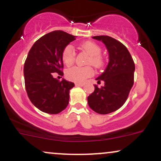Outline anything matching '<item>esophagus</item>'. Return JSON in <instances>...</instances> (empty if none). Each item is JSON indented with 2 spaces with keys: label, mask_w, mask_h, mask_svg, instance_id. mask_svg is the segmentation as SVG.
<instances>
[{
  "label": "esophagus",
  "mask_w": 161,
  "mask_h": 161,
  "mask_svg": "<svg viewBox=\"0 0 161 161\" xmlns=\"http://www.w3.org/2000/svg\"><path fill=\"white\" fill-rule=\"evenodd\" d=\"M75 86H80V87H82L83 86H84V83L75 82Z\"/></svg>",
  "instance_id": "1"
}]
</instances>
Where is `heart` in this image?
Returning <instances> with one entry per match:
<instances>
[{"instance_id": "1", "label": "heart", "mask_w": 161, "mask_h": 161, "mask_svg": "<svg viewBox=\"0 0 161 161\" xmlns=\"http://www.w3.org/2000/svg\"><path fill=\"white\" fill-rule=\"evenodd\" d=\"M82 49L90 55L88 60V64L99 68L104 64L103 57L101 56V48L95 42L88 41L81 45ZM75 53L72 45H67L63 50L62 60L66 66H70L75 61ZM94 74V70L91 66H74L69 69L66 73V79L75 82H83Z\"/></svg>"}]
</instances>
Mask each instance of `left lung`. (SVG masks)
Returning a JSON list of instances; mask_svg holds the SVG:
<instances>
[{
    "label": "left lung",
    "instance_id": "8db88e82",
    "mask_svg": "<svg viewBox=\"0 0 161 161\" xmlns=\"http://www.w3.org/2000/svg\"><path fill=\"white\" fill-rule=\"evenodd\" d=\"M101 41L109 53V63L104 72L96 80H101L104 86L99 88L95 85V91L88 97V104L94 111L108 114L120 108L126 101L134 83L135 64L130 53L124 45L108 36H93Z\"/></svg>",
    "mask_w": 161,
    "mask_h": 161
}]
</instances>
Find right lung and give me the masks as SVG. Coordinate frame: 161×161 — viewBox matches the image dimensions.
<instances>
[{"label":"right lung","instance_id":"right-lung-1","mask_svg":"<svg viewBox=\"0 0 161 161\" xmlns=\"http://www.w3.org/2000/svg\"><path fill=\"white\" fill-rule=\"evenodd\" d=\"M75 36L64 31H53L41 37L31 47L24 64V79L28 97L41 111L57 114L64 110L74 83L53 78L63 75V50Z\"/></svg>","mask_w":161,"mask_h":161}]
</instances>
